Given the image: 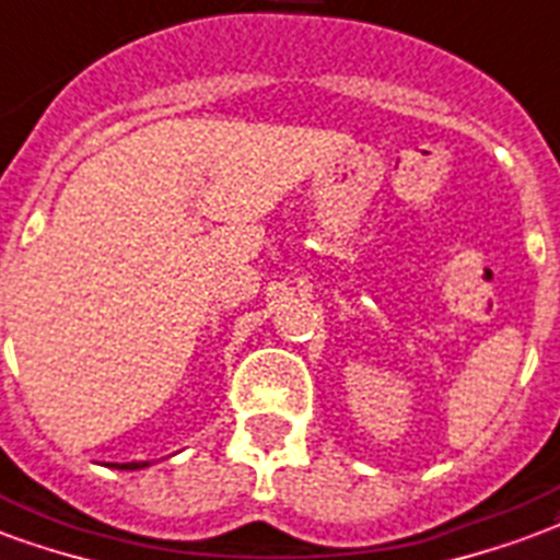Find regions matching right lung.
I'll return each instance as SVG.
<instances>
[{
  "label": "right lung",
  "mask_w": 560,
  "mask_h": 560,
  "mask_svg": "<svg viewBox=\"0 0 560 560\" xmlns=\"http://www.w3.org/2000/svg\"><path fill=\"white\" fill-rule=\"evenodd\" d=\"M115 469H144V466H150L147 460H138V464H112Z\"/></svg>",
  "instance_id": "add662e5"
}]
</instances>
